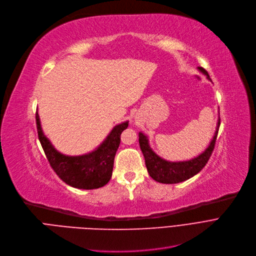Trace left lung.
Wrapping results in <instances>:
<instances>
[{"mask_svg": "<svg viewBox=\"0 0 256 256\" xmlns=\"http://www.w3.org/2000/svg\"><path fill=\"white\" fill-rule=\"evenodd\" d=\"M198 70L206 76L208 80L210 78L208 72L203 68L198 66ZM218 127H220V118L218 120V124L216 128V132L214 134L212 140L208 147L206 148L200 155L194 157L190 160L184 162H168L164 160L160 156H158L150 147L149 140L142 132L138 133V142L144 157L146 166H147L149 175L157 182L166 184H179V182L186 181L196 174H198L201 170L208 164L210 157L214 151L216 140L218 136Z\"/></svg>", "mask_w": 256, "mask_h": 256, "instance_id": "obj_1", "label": "left lung"}]
</instances>
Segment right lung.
<instances>
[{
  "label": "right lung",
  "instance_id": "1",
  "mask_svg": "<svg viewBox=\"0 0 256 256\" xmlns=\"http://www.w3.org/2000/svg\"><path fill=\"white\" fill-rule=\"evenodd\" d=\"M38 138L54 172L66 184L80 190H94L104 186L110 180L114 160L120 142V134L128 127V120L112 128L107 138L94 151L70 156L58 152L44 136L38 112H36Z\"/></svg>",
  "mask_w": 256,
  "mask_h": 256
}]
</instances>
